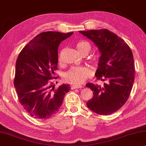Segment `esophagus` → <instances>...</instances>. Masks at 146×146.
Masks as SVG:
<instances>
[{"instance_id": "1", "label": "esophagus", "mask_w": 146, "mask_h": 146, "mask_svg": "<svg viewBox=\"0 0 146 146\" xmlns=\"http://www.w3.org/2000/svg\"><path fill=\"white\" fill-rule=\"evenodd\" d=\"M82 86L81 85H72L71 86V89H77V88H81Z\"/></svg>"}]
</instances>
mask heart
Listing matches in <instances>:
<instances>
[{
	"label": "heart",
	"instance_id": "heart-1",
	"mask_svg": "<svg viewBox=\"0 0 146 146\" xmlns=\"http://www.w3.org/2000/svg\"><path fill=\"white\" fill-rule=\"evenodd\" d=\"M77 49L80 54L83 52L90 50V45L88 43L84 41H80L76 45ZM91 75V71L88 68L80 67L73 68L64 75L65 81L73 84H80L84 82L87 78Z\"/></svg>",
	"mask_w": 146,
	"mask_h": 146
}]
</instances>
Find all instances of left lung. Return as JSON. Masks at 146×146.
Masks as SVG:
<instances>
[{"instance_id":"8db88e82","label":"left lung","mask_w":146,"mask_h":146,"mask_svg":"<svg viewBox=\"0 0 146 146\" xmlns=\"http://www.w3.org/2000/svg\"><path fill=\"white\" fill-rule=\"evenodd\" d=\"M98 48L100 57L96 77L103 85L88 83L94 96L86 105L94 112L109 115L118 110L128 99L135 80L133 53L123 39L106 29L79 31Z\"/></svg>"}]
</instances>
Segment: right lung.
<instances>
[{
	"mask_svg": "<svg viewBox=\"0 0 146 146\" xmlns=\"http://www.w3.org/2000/svg\"><path fill=\"white\" fill-rule=\"evenodd\" d=\"M73 32H41L25 45L16 61L14 86L19 102L29 114L45 120L58 112L70 85L58 88L52 79L58 66V48ZM56 78V77H55Z\"/></svg>",
	"mask_w": 146,
	"mask_h": 146,
	"instance_id": "1",
	"label": "right lung"
}]
</instances>
